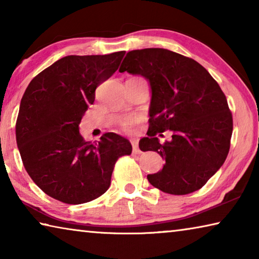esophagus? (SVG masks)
Returning <instances> with one entry per match:
<instances>
[{
    "label": "esophagus",
    "mask_w": 259,
    "mask_h": 259,
    "mask_svg": "<svg viewBox=\"0 0 259 259\" xmlns=\"http://www.w3.org/2000/svg\"><path fill=\"white\" fill-rule=\"evenodd\" d=\"M130 142H131V145H133V151H134L135 154H139L140 150L138 147V139L137 138H131Z\"/></svg>",
    "instance_id": "34e87169"
}]
</instances>
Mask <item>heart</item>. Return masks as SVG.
Returning a JSON list of instances; mask_svg holds the SVG:
<instances>
[{"instance_id": "b5f03b06", "label": "heart", "mask_w": 259, "mask_h": 259, "mask_svg": "<svg viewBox=\"0 0 259 259\" xmlns=\"http://www.w3.org/2000/svg\"><path fill=\"white\" fill-rule=\"evenodd\" d=\"M134 124H135V119H124L121 122L122 128H123V130L128 131V133L134 129Z\"/></svg>"}]
</instances>
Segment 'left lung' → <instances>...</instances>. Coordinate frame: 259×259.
Wrapping results in <instances>:
<instances>
[{
  "label": "left lung",
  "instance_id": "obj_1",
  "mask_svg": "<svg viewBox=\"0 0 259 259\" xmlns=\"http://www.w3.org/2000/svg\"><path fill=\"white\" fill-rule=\"evenodd\" d=\"M119 71L142 75L151 85L148 137L139 148L157 152L165 163L147 175L148 182L174 195L200 190L230 151L233 119L221 87L198 61L161 48L129 51ZM165 130L172 140L161 144L157 135Z\"/></svg>",
  "mask_w": 259,
  "mask_h": 259
}]
</instances>
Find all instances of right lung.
<instances>
[{
	"instance_id": "right-lung-1",
	"label": "right lung",
	"mask_w": 259,
	"mask_h": 259,
	"mask_svg": "<svg viewBox=\"0 0 259 259\" xmlns=\"http://www.w3.org/2000/svg\"><path fill=\"white\" fill-rule=\"evenodd\" d=\"M125 51L66 56L35 76L21 98L16 139L26 171L51 198L81 204L111 185L119 157L130 155L128 139L106 133L85 142L78 125L97 87L111 77Z\"/></svg>"
}]
</instances>
